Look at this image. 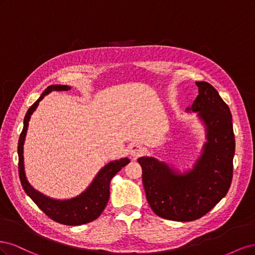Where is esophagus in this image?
Wrapping results in <instances>:
<instances>
[{
	"mask_svg": "<svg viewBox=\"0 0 255 255\" xmlns=\"http://www.w3.org/2000/svg\"><path fill=\"white\" fill-rule=\"evenodd\" d=\"M144 151L145 150H144L143 146H141L139 144H133V145H130V148L128 150V153H129V155L132 156L133 158H137V157L141 156L142 154L144 153Z\"/></svg>",
	"mask_w": 255,
	"mask_h": 255,
	"instance_id": "34e87169",
	"label": "esophagus"
}]
</instances>
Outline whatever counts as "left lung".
<instances>
[{"label":"left lung","mask_w":255,"mask_h":255,"mask_svg":"<svg viewBox=\"0 0 255 255\" xmlns=\"http://www.w3.org/2000/svg\"><path fill=\"white\" fill-rule=\"evenodd\" d=\"M199 95L186 112L197 113L206 142L191 169L179 173L165 161L138 158L152 211L161 218L192 221L201 218L227 195L233 177L235 138L229 106L210 83L196 82Z\"/></svg>","instance_id":"left-lung-1"}]
</instances>
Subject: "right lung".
I'll use <instances>...</instances> for the list:
<instances>
[{
	"instance_id": "obj_1",
	"label": "right lung",
	"mask_w": 255,
	"mask_h": 255,
	"mask_svg": "<svg viewBox=\"0 0 255 255\" xmlns=\"http://www.w3.org/2000/svg\"><path fill=\"white\" fill-rule=\"evenodd\" d=\"M71 87L67 85H51L45 89L40 98L29 107L24 121L23 129L20 134L18 142V156H19V176L22 187L26 195L33 200L36 205L49 217L61 225L66 226H81L97 219L102 214L110 199V185L113 177L121 169L129 163L128 157L110 161L100 170L89 186L81 195L71 199L56 200L42 195L40 191L36 190L26 179L24 171V157H23V145H24L25 136L28 128L30 116L36 111L41 100L52 91H67Z\"/></svg>"
}]
</instances>
